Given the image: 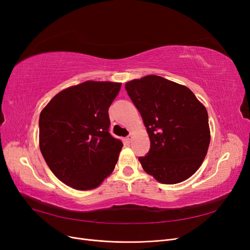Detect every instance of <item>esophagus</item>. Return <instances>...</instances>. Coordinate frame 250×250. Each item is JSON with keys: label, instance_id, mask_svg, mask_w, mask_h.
Instances as JSON below:
<instances>
[{"label": "esophagus", "instance_id": "1", "mask_svg": "<svg viewBox=\"0 0 250 250\" xmlns=\"http://www.w3.org/2000/svg\"><path fill=\"white\" fill-rule=\"evenodd\" d=\"M132 139H133V134L130 133V134L128 135V137L126 138V142H127V143H130V142L132 141Z\"/></svg>", "mask_w": 250, "mask_h": 250}]
</instances>
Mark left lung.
I'll list each match as a JSON object with an SVG mask.
<instances>
[{
    "label": "left lung",
    "mask_w": 250,
    "mask_h": 250,
    "mask_svg": "<svg viewBox=\"0 0 250 250\" xmlns=\"http://www.w3.org/2000/svg\"><path fill=\"white\" fill-rule=\"evenodd\" d=\"M150 139V150L139 157L158 183L175 185L199 169L210 141L208 116L190 88L156 75L126 82Z\"/></svg>",
    "instance_id": "1"
}]
</instances>
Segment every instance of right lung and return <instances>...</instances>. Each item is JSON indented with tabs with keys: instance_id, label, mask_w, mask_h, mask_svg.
I'll list each match as a JSON object with an SVG mask.
<instances>
[{
	"instance_id": "1",
	"label": "right lung",
	"mask_w": 250,
	"mask_h": 250,
	"mask_svg": "<svg viewBox=\"0 0 250 250\" xmlns=\"http://www.w3.org/2000/svg\"><path fill=\"white\" fill-rule=\"evenodd\" d=\"M122 83L87 80L52 98L40 116V149L63 184L80 191L112 173L123 143L108 132V108Z\"/></svg>"
}]
</instances>
